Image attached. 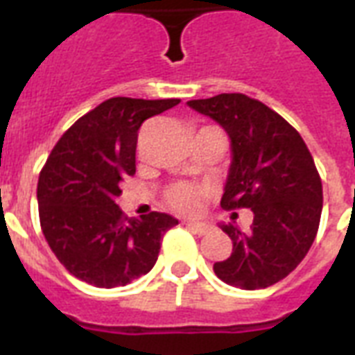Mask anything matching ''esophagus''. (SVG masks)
<instances>
[{
  "instance_id": "esophagus-1",
  "label": "esophagus",
  "mask_w": 355,
  "mask_h": 355,
  "mask_svg": "<svg viewBox=\"0 0 355 355\" xmlns=\"http://www.w3.org/2000/svg\"><path fill=\"white\" fill-rule=\"evenodd\" d=\"M186 227H188L189 230H193L195 234H199V236H205V234H208L211 230V225H208V223H199V221L186 223Z\"/></svg>"
}]
</instances>
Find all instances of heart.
<instances>
[{"instance_id": "obj_1", "label": "heart", "mask_w": 355, "mask_h": 355, "mask_svg": "<svg viewBox=\"0 0 355 355\" xmlns=\"http://www.w3.org/2000/svg\"><path fill=\"white\" fill-rule=\"evenodd\" d=\"M208 189L202 184L175 182L166 189V202L180 214H197L202 208V200Z\"/></svg>"}]
</instances>
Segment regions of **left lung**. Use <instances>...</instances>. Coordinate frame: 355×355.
<instances>
[{
	"label": "left lung",
	"mask_w": 355,
	"mask_h": 355,
	"mask_svg": "<svg viewBox=\"0 0 355 355\" xmlns=\"http://www.w3.org/2000/svg\"><path fill=\"white\" fill-rule=\"evenodd\" d=\"M188 105L216 119L232 141L223 210L250 208L252 227L221 225L232 254L214 263L225 284L265 289L304 259L319 230L322 182L302 136L280 114L245 94H219Z\"/></svg>",
	"instance_id": "obj_1"
}]
</instances>
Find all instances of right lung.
<instances>
[{"label": "right lung", "mask_w": 355, "mask_h": 355, "mask_svg": "<svg viewBox=\"0 0 355 355\" xmlns=\"http://www.w3.org/2000/svg\"><path fill=\"white\" fill-rule=\"evenodd\" d=\"M180 99L112 97L62 134L38 177L42 234L75 278L96 287L127 286L155 267L175 217L150 211L128 219L116 199L136 173L138 130Z\"/></svg>", "instance_id": "obj_1"}]
</instances>
